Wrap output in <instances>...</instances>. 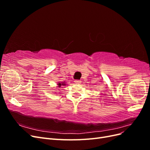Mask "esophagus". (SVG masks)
I'll return each mask as SVG.
<instances>
[{"label": "esophagus", "mask_w": 150, "mask_h": 150, "mask_svg": "<svg viewBox=\"0 0 150 150\" xmlns=\"http://www.w3.org/2000/svg\"><path fill=\"white\" fill-rule=\"evenodd\" d=\"M74 82L76 83V84H80L81 81L80 80H75Z\"/></svg>", "instance_id": "34e87169"}]
</instances>
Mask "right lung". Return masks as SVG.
<instances>
[{"label":"right lung","mask_w":150,"mask_h":150,"mask_svg":"<svg viewBox=\"0 0 150 150\" xmlns=\"http://www.w3.org/2000/svg\"><path fill=\"white\" fill-rule=\"evenodd\" d=\"M58 85H59V87H60V86H61V85H65V84H64V83H62V84H61V83H59Z\"/></svg>","instance_id":"1"}]
</instances>
